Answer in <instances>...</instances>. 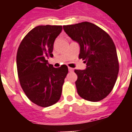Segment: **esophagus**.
<instances>
[{
  "label": "esophagus",
  "mask_w": 132,
  "mask_h": 132,
  "mask_svg": "<svg viewBox=\"0 0 132 132\" xmlns=\"http://www.w3.org/2000/svg\"><path fill=\"white\" fill-rule=\"evenodd\" d=\"M68 69H69V72L73 71V69L71 68V67H68Z\"/></svg>",
  "instance_id": "esophagus-1"
}]
</instances>
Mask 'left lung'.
<instances>
[{"mask_svg": "<svg viewBox=\"0 0 132 132\" xmlns=\"http://www.w3.org/2000/svg\"><path fill=\"white\" fill-rule=\"evenodd\" d=\"M63 30L79 44V58L87 63L85 69L75 70L78 94L87 101H101L113 89L119 71L112 39L102 29L88 22L63 26Z\"/></svg>", "mask_w": 132, "mask_h": 132, "instance_id": "obj_1", "label": "left lung"}]
</instances>
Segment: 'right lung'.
Instances as JSON below:
<instances>
[{"label": "right lung", "mask_w": 132, "mask_h": 132, "mask_svg": "<svg viewBox=\"0 0 132 132\" xmlns=\"http://www.w3.org/2000/svg\"><path fill=\"white\" fill-rule=\"evenodd\" d=\"M61 26H38L21 42L16 55L20 83L30 101L42 107L53 105L60 99L67 65L55 68L47 60L53 57L55 39Z\"/></svg>", "instance_id": "add662e5"}]
</instances>
